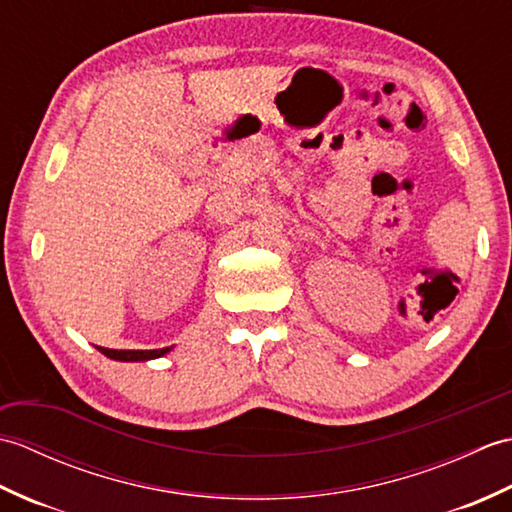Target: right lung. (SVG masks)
<instances>
[{
    "mask_svg": "<svg viewBox=\"0 0 512 512\" xmlns=\"http://www.w3.org/2000/svg\"><path fill=\"white\" fill-rule=\"evenodd\" d=\"M99 352L105 354L112 361H123V363H138V361H154L171 352V347H162V350H107V347H99Z\"/></svg>",
    "mask_w": 512,
    "mask_h": 512,
    "instance_id": "right-lung-1",
    "label": "right lung"
}]
</instances>
